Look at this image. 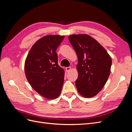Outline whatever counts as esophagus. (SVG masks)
<instances>
[{
	"instance_id": "1",
	"label": "esophagus",
	"mask_w": 132,
	"mask_h": 132,
	"mask_svg": "<svg viewBox=\"0 0 132 132\" xmlns=\"http://www.w3.org/2000/svg\"><path fill=\"white\" fill-rule=\"evenodd\" d=\"M65 70L67 72H69V71L71 70V67H66L65 68Z\"/></svg>"
}]
</instances>
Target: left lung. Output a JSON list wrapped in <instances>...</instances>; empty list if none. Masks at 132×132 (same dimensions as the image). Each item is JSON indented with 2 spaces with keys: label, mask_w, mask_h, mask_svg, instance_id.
I'll return each mask as SVG.
<instances>
[{
  "label": "left lung",
  "mask_w": 132,
  "mask_h": 132,
  "mask_svg": "<svg viewBox=\"0 0 132 132\" xmlns=\"http://www.w3.org/2000/svg\"><path fill=\"white\" fill-rule=\"evenodd\" d=\"M68 38L78 58V77L75 81L78 93L86 98L94 97L102 89L109 77L111 57L88 35H71Z\"/></svg>",
  "instance_id": "left-lung-1"
}]
</instances>
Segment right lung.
Segmentation results:
<instances>
[{
    "mask_svg": "<svg viewBox=\"0 0 132 132\" xmlns=\"http://www.w3.org/2000/svg\"><path fill=\"white\" fill-rule=\"evenodd\" d=\"M64 36L47 35L36 42L25 62V73L32 87L47 99L57 98L61 94L64 70L58 64L56 50Z\"/></svg>",
    "mask_w": 132,
    "mask_h": 132,
    "instance_id": "right-lung-1",
    "label": "right lung"
}]
</instances>
